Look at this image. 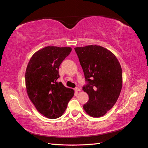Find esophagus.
I'll list each match as a JSON object with an SVG mask.
<instances>
[{"mask_svg": "<svg viewBox=\"0 0 148 148\" xmlns=\"http://www.w3.org/2000/svg\"><path fill=\"white\" fill-rule=\"evenodd\" d=\"M75 91H76V92H79V91H81V89L79 88H78V87H76L75 88Z\"/></svg>", "mask_w": 148, "mask_h": 148, "instance_id": "34e87169", "label": "esophagus"}]
</instances>
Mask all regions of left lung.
<instances>
[{"label": "left lung", "instance_id": "1", "mask_svg": "<svg viewBox=\"0 0 148 148\" xmlns=\"http://www.w3.org/2000/svg\"><path fill=\"white\" fill-rule=\"evenodd\" d=\"M87 84L83 90L88 101L83 106L88 114L105 115L118 99L122 88V69L117 58L102 46L89 45L74 48Z\"/></svg>", "mask_w": 148, "mask_h": 148}]
</instances>
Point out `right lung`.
<instances>
[{"label": "right lung", "mask_w": 148, "mask_h": 148, "mask_svg": "<svg viewBox=\"0 0 148 148\" xmlns=\"http://www.w3.org/2000/svg\"><path fill=\"white\" fill-rule=\"evenodd\" d=\"M70 47L47 46L31 57L25 72L30 100L40 114L56 119L64 114L74 91L58 82L59 67L70 54Z\"/></svg>", "instance_id": "1"}]
</instances>
